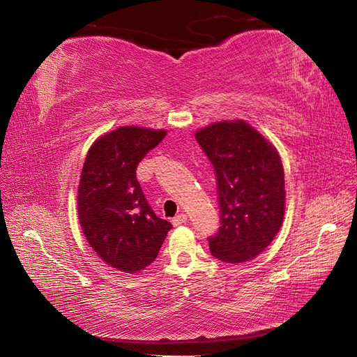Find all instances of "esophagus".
I'll return each instance as SVG.
<instances>
[{"mask_svg":"<svg viewBox=\"0 0 357 357\" xmlns=\"http://www.w3.org/2000/svg\"><path fill=\"white\" fill-rule=\"evenodd\" d=\"M187 215L185 213H179V215H176L174 220H172V222H174V225L175 227H178V225H182V224H185L187 222Z\"/></svg>","mask_w":357,"mask_h":357,"instance_id":"obj_1","label":"esophagus"}]
</instances>
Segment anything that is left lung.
<instances>
[{
	"mask_svg": "<svg viewBox=\"0 0 357 357\" xmlns=\"http://www.w3.org/2000/svg\"><path fill=\"white\" fill-rule=\"evenodd\" d=\"M216 174L221 227L209 237L222 262L254 259L283 222L284 174L275 148L243 120L220 121L195 133Z\"/></svg>",
	"mask_w": 357,
	"mask_h": 357,
	"instance_id": "left-lung-1",
	"label": "left lung"
}]
</instances>
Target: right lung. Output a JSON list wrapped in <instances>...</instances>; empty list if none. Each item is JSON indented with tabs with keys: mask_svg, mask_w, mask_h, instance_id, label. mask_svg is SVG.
I'll list each match as a JSON object with an SVG mask.
<instances>
[{
	"mask_svg": "<svg viewBox=\"0 0 357 357\" xmlns=\"http://www.w3.org/2000/svg\"><path fill=\"white\" fill-rule=\"evenodd\" d=\"M166 130L124 126L90 146L78 185V220L86 240L112 268H146L172 224L158 218L136 179L141 160Z\"/></svg>",
	"mask_w": 357,
	"mask_h": 357,
	"instance_id": "right-lung-1",
	"label": "right lung"
}]
</instances>
